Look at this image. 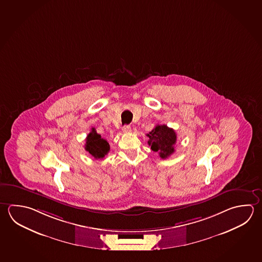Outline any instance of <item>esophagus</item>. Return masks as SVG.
I'll list each match as a JSON object with an SVG mask.
<instances>
[{"mask_svg": "<svg viewBox=\"0 0 262 262\" xmlns=\"http://www.w3.org/2000/svg\"><path fill=\"white\" fill-rule=\"evenodd\" d=\"M123 132L124 133H130L131 132V126L130 125H124L123 126Z\"/></svg>", "mask_w": 262, "mask_h": 262, "instance_id": "obj_1", "label": "esophagus"}]
</instances>
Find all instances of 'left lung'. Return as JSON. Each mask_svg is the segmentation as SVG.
Masks as SVG:
<instances>
[{
  "instance_id": "1",
  "label": "left lung",
  "mask_w": 262,
  "mask_h": 262,
  "mask_svg": "<svg viewBox=\"0 0 262 262\" xmlns=\"http://www.w3.org/2000/svg\"><path fill=\"white\" fill-rule=\"evenodd\" d=\"M148 137V144L153 151L159 153L162 159L171 156L174 152L176 143V134L172 128L165 124H157L151 132L147 134Z\"/></svg>"
}]
</instances>
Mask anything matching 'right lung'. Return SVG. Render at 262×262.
<instances>
[{
	"label": "right lung",
	"mask_w": 262,
	"mask_h": 262,
	"mask_svg": "<svg viewBox=\"0 0 262 262\" xmlns=\"http://www.w3.org/2000/svg\"><path fill=\"white\" fill-rule=\"evenodd\" d=\"M85 149L95 159H103L110 151V145L107 140L96 132L95 128H91V133L88 135L85 144Z\"/></svg>",
	"instance_id": "obj_1"
}]
</instances>
